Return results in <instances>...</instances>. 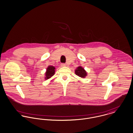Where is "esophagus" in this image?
Wrapping results in <instances>:
<instances>
[{"instance_id":"esophagus-1","label":"esophagus","mask_w":133,"mask_h":133,"mask_svg":"<svg viewBox=\"0 0 133 133\" xmlns=\"http://www.w3.org/2000/svg\"><path fill=\"white\" fill-rule=\"evenodd\" d=\"M61 66L62 67H64V66H66V64H65V63H62V64H61Z\"/></svg>"}]
</instances>
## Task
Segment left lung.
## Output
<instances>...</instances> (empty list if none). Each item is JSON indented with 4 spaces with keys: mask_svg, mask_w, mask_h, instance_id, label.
<instances>
[{
    "mask_svg": "<svg viewBox=\"0 0 133 133\" xmlns=\"http://www.w3.org/2000/svg\"><path fill=\"white\" fill-rule=\"evenodd\" d=\"M75 73L77 75L83 78H84L87 75L86 71L81 66H79L77 68V69L75 71Z\"/></svg>",
    "mask_w": 133,
    "mask_h": 133,
    "instance_id": "1",
    "label": "left lung"
}]
</instances>
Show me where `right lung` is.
Returning <instances> with one entry per match:
<instances>
[{"instance_id":"right-lung-1","label":"right lung","mask_w":133,"mask_h":133,"mask_svg":"<svg viewBox=\"0 0 133 133\" xmlns=\"http://www.w3.org/2000/svg\"><path fill=\"white\" fill-rule=\"evenodd\" d=\"M55 67L52 66H49L47 68V71L46 72L45 79H48L52 76L55 72Z\"/></svg>"}]
</instances>
